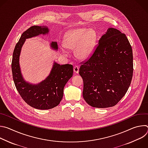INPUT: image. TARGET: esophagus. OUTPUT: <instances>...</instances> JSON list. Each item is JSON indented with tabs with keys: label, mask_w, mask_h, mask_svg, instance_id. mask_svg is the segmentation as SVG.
<instances>
[{
	"label": "esophagus",
	"mask_w": 148,
	"mask_h": 148,
	"mask_svg": "<svg viewBox=\"0 0 148 148\" xmlns=\"http://www.w3.org/2000/svg\"><path fill=\"white\" fill-rule=\"evenodd\" d=\"M73 70H74V72L76 74H78V72H79V67L78 66H75L73 69Z\"/></svg>",
	"instance_id": "1"
}]
</instances>
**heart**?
I'll list each match as a JSON object with an SVG mask.
<instances>
[{"mask_svg": "<svg viewBox=\"0 0 148 148\" xmlns=\"http://www.w3.org/2000/svg\"><path fill=\"white\" fill-rule=\"evenodd\" d=\"M63 43L66 48L74 50V55L77 59L85 60L88 58L94 51L95 34L91 29H74L67 33ZM62 51L66 52L64 49H62Z\"/></svg>", "mask_w": 148, "mask_h": 148, "instance_id": "heart-1", "label": "heart"}]
</instances>
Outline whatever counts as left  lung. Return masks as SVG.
Returning a JSON list of instances; mask_svg holds the SVG:
<instances>
[{"label": "left lung", "mask_w": 148, "mask_h": 148, "mask_svg": "<svg viewBox=\"0 0 148 148\" xmlns=\"http://www.w3.org/2000/svg\"><path fill=\"white\" fill-rule=\"evenodd\" d=\"M82 95L95 108L115 105L127 92L133 75L132 49L126 35L108 28L91 57L81 66Z\"/></svg>", "instance_id": "obj_1"}]
</instances>
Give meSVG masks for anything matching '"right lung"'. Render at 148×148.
Segmentation results:
<instances>
[{"mask_svg":"<svg viewBox=\"0 0 148 148\" xmlns=\"http://www.w3.org/2000/svg\"><path fill=\"white\" fill-rule=\"evenodd\" d=\"M49 28L46 26H33L21 36L13 53L12 71L16 88L23 99L30 106L38 110H49L60 103L63 97L64 86L73 74L71 64L60 65L54 61L49 75L37 84L26 81L21 73L19 58L21 50L26 39L40 34H47ZM52 49L57 50V42L50 43Z\"/></svg>","mask_w":148,"mask_h":148,"instance_id":"add662e5","label":"right lung"}]
</instances>
